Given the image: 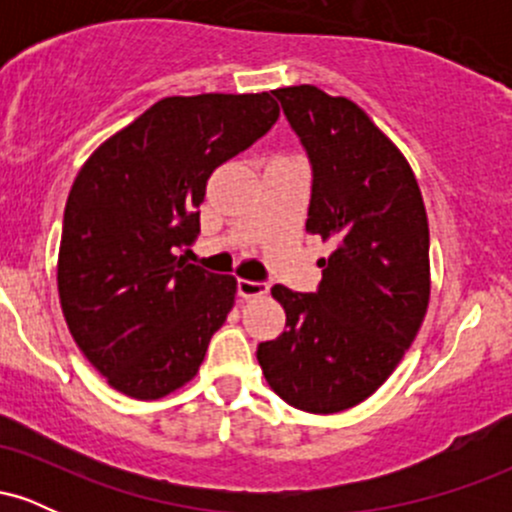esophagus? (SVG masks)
I'll list each match as a JSON object with an SVG mask.
<instances>
[{
  "label": "esophagus",
  "mask_w": 512,
  "mask_h": 512,
  "mask_svg": "<svg viewBox=\"0 0 512 512\" xmlns=\"http://www.w3.org/2000/svg\"><path fill=\"white\" fill-rule=\"evenodd\" d=\"M269 291L267 281H250V279H238V293L243 298H255L264 296Z\"/></svg>",
  "instance_id": "1"
}]
</instances>
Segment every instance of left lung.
<instances>
[{
    "label": "left lung",
    "mask_w": 512,
    "mask_h": 512,
    "mask_svg": "<svg viewBox=\"0 0 512 512\" xmlns=\"http://www.w3.org/2000/svg\"><path fill=\"white\" fill-rule=\"evenodd\" d=\"M272 93L313 170L305 228L334 250L315 293L274 286L286 330L257 361L286 404L334 414L390 378L424 322L426 209L407 158L356 103L310 84Z\"/></svg>",
    "instance_id": "obj_1"
}]
</instances>
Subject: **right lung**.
Here are the masks:
<instances>
[{
	"label": "right lung",
	"mask_w": 512,
	"mask_h": 512,
	"mask_svg": "<svg viewBox=\"0 0 512 512\" xmlns=\"http://www.w3.org/2000/svg\"><path fill=\"white\" fill-rule=\"evenodd\" d=\"M276 120L269 93L163 98L76 175L57 289L74 342L117 392L158 399L197 375L236 279L178 250L199 236L209 175Z\"/></svg>",
	"instance_id": "right-lung-1"
}]
</instances>
